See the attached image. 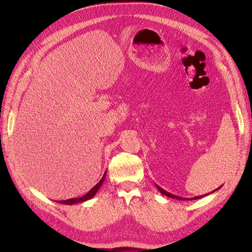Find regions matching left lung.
<instances>
[{
    "mask_svg": "<svg viewBox=\"0 0 252 252\" xmlns=\"http://www.w3.org/2000/svg\"><path fill=\"white\" fill-rule=\"evenodd\" d=\"M157 189L160 190V192H161V194H163V195H165V196H168V197L175 198V199H180V200H183V199H185V198H182V197H179V196H175V195L170 194V192L165 191V190H164V189H160L159 186H157ZM213 191H215V190H213ZM201 197H203V195H202V196H197V197H194V198H191V199H198V198H201Z\"/></svg>",
    "mask_w": 252,
    "mask_h": 252,
    "instance_id": "1",
    "label": "left lung"
}]
</instances>
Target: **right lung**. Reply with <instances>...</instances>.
<instances>
[{
  "mask_svg": "<svg viewBox=\"0 0 252 252\" xmlns=\"http://www.w3.org/2000/svg\"><path fill=\"white\" fill-rule=\"evenodd\" d=\"M105 175H106V173L104 174V176L103 178H101V180L98 182L97 184H96L92 189H91L88 194H85L84 196H82V197H79V198H71V199H68V200H61V201H58L60 203H63V205H72V203H77V202H82V201H85V200H88V199H91V198H92L93 196H95V194H96V191L98 190V189L99 187L101 186V184H103V182H104V180H105Z\"/></svg>",
  "mask_w": 252,
  "mask_h": 252,
  "instance_id": "obj_1",
  "label": "right lung"
}]
</instances>
